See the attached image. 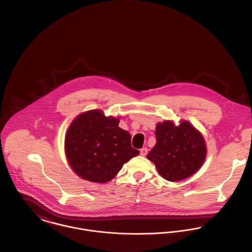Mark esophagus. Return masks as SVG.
Returning a JSON list of instances; mask_svg holds the SVG:
<instances>
[{"mask_svg":"<svg viewBox=\"0 0 252 252\" xmlns=\"http://www.w3.org/2000/svg\"><path fill=\"white\" fill-rule=\"evenodd\" d=\"M147 151H148V150H147L146 147L142 148V149H141V155H142V156H145V155L147 154Z\"/></svg>","mask_w":252,"mask_h":252,"instance_id":"1","label":"esophagus"}]
</instances>
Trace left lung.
I'll return each instance as SVG.
<instances>
[{
	"label": "left lung",
	"instance_id": "8db88e82",
	"mask_svg": "<svg viewBox=\"0 0 252 252\" xmlns=\"http://www.w3.org/2000/svg\"><path fill=\"white\" fill-rule=\"evenodd\" d=\"M156 144L147 154L159 175L180 181L194 175L205 162L207 146L203 135L188 121L176 125L171 120L156 125Z\"/></svg>",
	"mask_w": 252,
	"mask_h": 252
}]
</instances>
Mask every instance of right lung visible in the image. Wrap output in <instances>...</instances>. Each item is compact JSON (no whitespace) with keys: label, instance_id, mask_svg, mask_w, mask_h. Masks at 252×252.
I'll return each instance as SVG.
<instances>
[{"label":"right lung","instance_id":"1","mask_svg":"<svg viewBox=\"0 0 252 252\" xmlns=\"http://www.w3.org/2000/svg\"><path fill=\"white\" fill-rule=\"evenodd\" d=\"M119 118L92 109L76 116L66 133L65 153L72 171L82 180L106 183L140 151L131 135L121 129Z\"/></svg>","mask_w":252,"mask_h":252}]
</instances>
